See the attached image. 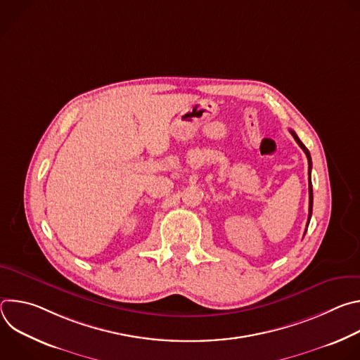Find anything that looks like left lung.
<instances>
[{"instance_id":"8db88e82","label":"left lung","mask_w":360,"mask_h":360,"mask_svg":"<svg viewBox=\"0 0 360 360\" xmlns=\"http://www.w3.org/2000/svg\"><path fill=\"white\" fill-rule=\"evenodd\" d=\"M290 134L292 136L295 138V141L297 142V145L303 149V152L306 153V158H307V164H309V167H307V172H309V215H307V224H306V229L307 226H309V222H311V217H312V207H314V189H312V181H311V171H312V158H311V153L309 150H307V148L302 143V141L297 138V135L295 134V131L290 129ZM306 229H304V233H306ZM304 236V235H303Z\"/></svg>"}]
</instances>
